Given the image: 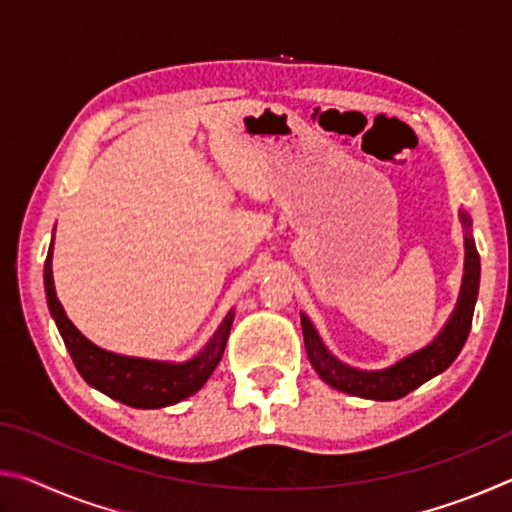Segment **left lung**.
<instances>
[{
  "label": "left lung",
  "instance_id": "left-lung-1",
  "mask_svg": "<svg viewBox=\"0 0 512 512\" xmlns=\"http://www.w3.org/2000/svg\"><path fill=\"white\" fill-rule=\"evenodd\" d=\"M461 221L465 228L470 230V219H467L465 212H461ZM479 277L481 259L479 253H476L472 235L467 232L465 273L461 293H458L456 309L452 311V316H449L443 332H440L429 345H424L422 350L409 354V357L400 359L384 370H359L339 361L325 348V343L320 341L316 327L307 318V314H300L302 336H305V348L311 366H314L318 377L323 379L325 384L341 393L377 402L400 400V397L409 395L415 388L422 386L424 381H429L440 375L443 370H447L458 357V352L463 350L467 334H470L472 327L476 296H479Z\"/></svg>",
  "mask_w": 512,
  "mask_h": 512
}]
</instances>
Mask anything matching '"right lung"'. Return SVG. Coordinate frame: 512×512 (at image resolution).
<instances>
[{
  "label": "right lung",
  "instance_id": "add662e5",
  "mask_svg": "<svg viewBox=\"0 0 512 512\" xmlns=\"http://www.w3.org/2000/svg\"><path fill=\"white\" fill-rule=\"evenodd\" d=\"M51 250H54V241H51L45 259L47 305L76 370L81 372V377L92 388H97V391L121 404L133 406V409H162V406L178 404L196 391H201L223 357L235 311L230 309L225 314L223 323L212 334V339L205 343V348L187 361H155L108 352L94 345L90 339H85L72 320L67 318L63 305L56 298L54 273H51V255L54 253Z\"/></svg>",
  "mask_w": 512,
  "mask_h": 512
}]
</instances>
